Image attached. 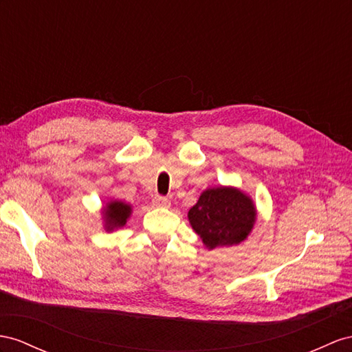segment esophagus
Listing matches in <instances>:
<instances>
[{
  "instance_id": "34e87169",
  "label": "esophagus",
  "mask_w": 352,
  "mask_h": 352,
  "mask_svg": "<svg viewBox=\"0 0 352 352\" xmlns=\"http://www.w3.org/2000/svg\"><path fill=\"white\" fill-rule=\"evenodd\" d=\"M153 205L157 206V208H169L170 206V202L168 197H164V196H155L153 197Z\"/></svg>"
}]
</instances>
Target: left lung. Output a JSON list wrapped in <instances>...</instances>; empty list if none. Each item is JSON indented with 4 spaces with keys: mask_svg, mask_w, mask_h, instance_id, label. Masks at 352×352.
<instances>
[{
    "mask_svg": "<svg viewBox=\"0 0 352 352\" xmlns=\"http://www.w3.org/2000/svg\"><path fill=\"white\" fill-rule=\"evenodd\" d=\"M188 223L208 250L239 245L253 232L256 204L235 186L205 188L187 212Z\"/></svg>",
    "mask_w": 352,
    "mask_h": 352,
    "instance_id": "1",
    "label": "left lung"
}]
</instances>
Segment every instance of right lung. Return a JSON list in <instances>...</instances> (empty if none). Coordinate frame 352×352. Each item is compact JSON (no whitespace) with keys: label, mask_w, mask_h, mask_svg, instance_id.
I'll return each mask as SVG.
<instances>
[{"label":"right lung","mask_w":352,"mask_h":352,"mask_svg":"<svg viewBox=\"0 0 352 352\" xmlns=\"http://www.w3.org/2000/svg\"><path fill=\"white\" fill-rule=\"evenodd\" d=\"M101 214L104 229L107 232H113L117 229H122L126 221L131 219L132 205L124 201L111 199L102 206Z\"/></svg>","instance_id":"add662e5"}]
</instances>
